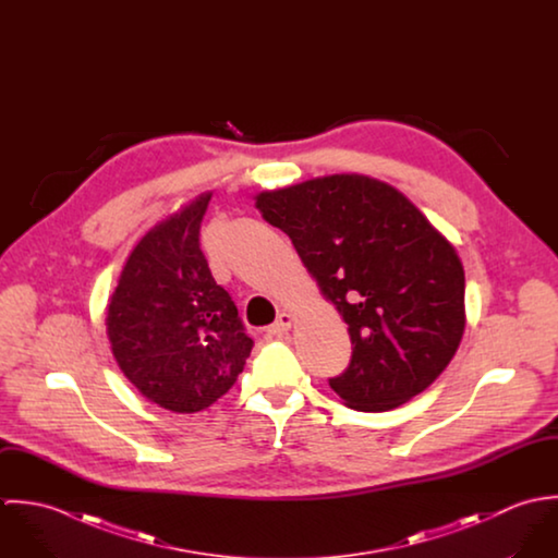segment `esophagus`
I'll list each match as a JSON object with an SVG mask.
<instances>
[{
  "label": "esophagus",
  "instance_id": "obj_1",
  "mask_svg": "<svg viewBox=\"0 0 558 558\" xmlns=\"http://www.w3.org/2000/svg\"><path fill=\"white\" fill-rule=\"evenodd\" d=\"M292 324H294V318H292L290 314H281L279 318L275 319V324H270V326L266 328V335H270V337H279V335L288 332V330L292 328Z\"/></svg>",
  "mask_w": 558,
  "mask_h": 558
}]
</instances>
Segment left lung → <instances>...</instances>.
<instances>
[{"instance_id": "1", "label": "left lung", "mask_w": 558, "mask_h": 558, "mask_svg": "<svg viewBox=\"0 0 558 558\" xmlns=\"http://www.w3.org/2000/svg\"><path fill=\"white\" fill-rule=\"evenodd\" d=\"M348 324L352 359L330 378L350 408L385 412L423 393L464 335L456 246L396 186L335 173L255 197Z\"/></svg>"}]
</instances>
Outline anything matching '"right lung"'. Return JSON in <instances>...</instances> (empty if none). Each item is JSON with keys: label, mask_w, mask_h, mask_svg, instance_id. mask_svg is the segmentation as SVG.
Returning a JSON list of instances; mask_svg holds the SVG:
<instances>
[{"label": "right lung", "mask_w": 558, "mask_h": 558, "mask_svg": "<svg viewBox=\"0 0 558 558\" xmlns=\"http://www.w3.org/2000/svg\"><path fill=\"white\" fill-rule=\"evenodd\" d=\"M210 195L135 244L107 305V337L122 374L171 412H199L226 396L253 348L199 248Z\"/></svg>", "instance_id": "add662e5"}]
</instances>
